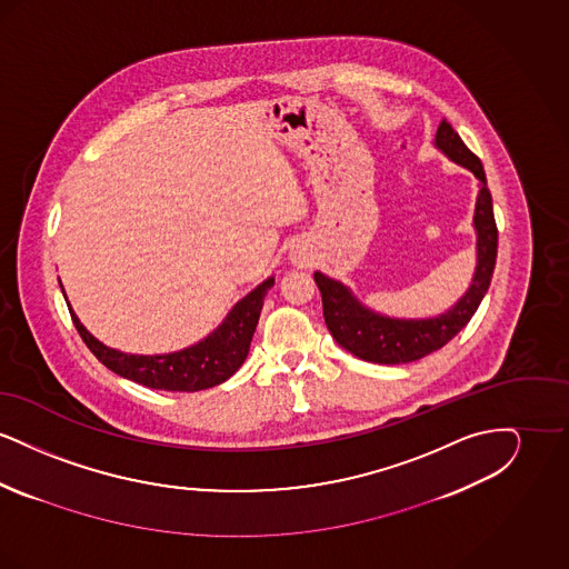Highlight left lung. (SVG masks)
Returning a JSON list of instances; mask_svg holds the SVG:
<instances>
[{
    "label": "left lung",
    "instance_id": "1",
    "mask_svg": "<svg viewBox=\"0 0 569 569\" xmlns=\"http://www.w3.org/2000/svg\"><path fill=\"white\" fill-rule=\"evenodd\" d=\"M435 147L443 151L452 162L471 170L480 181L473 213V228L478 234V264L467 292L446 313L437 318L399 320L371 311L353 297L350 288H346L337 279L326 277L325 272L313 274L322 295L325 322L332 339L343 350L367 362L403 365L420 360L427 353L443 348L473 318L490 286V277L497 260V223L482 162L467 149V144L460 140V136L446 119L437 128Z\"/></svg>",
    "mask_w": 569,
    "mask_h": 569
}]
</instances>
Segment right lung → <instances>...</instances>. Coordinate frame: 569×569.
Segmentation results:
<instances>
[{"label": "right lung", "instance_id": "1", "mask_svg": "<svg viewBox=\"0 0 569 569\" xmlns=\"http://www.w3.org/2000/svg\"><path fill=\"white\" fill-rule=\"evenodd\" d=\"M274 279L269 277L256 290L241 298L226 320L200 343L186 348L181 352L160 353V356H138L119 352L98 341L70 309L72 322L77 326L82 341L93 356L109 367L112 373L132 379L147 388L170 390V392H196L207 390L217 383L232 378L243 365L251 337L260 320L264 297L271 290ZM66 297V295H63Z\"/></svg>", "mask_w": 569, "mask_h": 569}]
</instances>
